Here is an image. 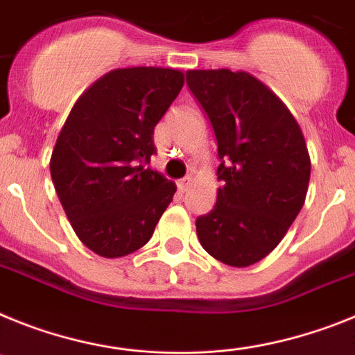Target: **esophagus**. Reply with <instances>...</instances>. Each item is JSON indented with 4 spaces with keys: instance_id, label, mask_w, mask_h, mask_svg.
I'll return each instance as SVG.
<instances>
[{
    "instance_id": "34e87169",
    "label": "esophagus",
    "mask_w": 355,
    "mask_h": 355,
    "mask_svg": "<svg viewBox=\"0 0 355 355\" xmlns=\"http://www.w3.org/2000/svg\"><path fill=\"white\" fill-rule=\"evenodd\" d=\"M191 184H193V178L191 177H184V178H180V180H178V189L182 191V193H186L187 189H189V186Z\"/></svg>"
}]
</instances>
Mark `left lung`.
<instances>
[{
    "mask_svg": "<svg viewBox=\"0 0 355 355\" xmlns=\"http://www.w3.org/2000/svg\"><path fill=\"white\" fill-rule=\"evenodd\" d=\"M218 141L216 205L196 220L203 250L234 268L266 257L306 202L311 159L284 101L246 71L189 69Z\"/></svg>",
    "mask_w": 355,
    "mask_h": 355,
    "instance_id": "left-lung-1",
    "label": "left lung"
}]
</instances>
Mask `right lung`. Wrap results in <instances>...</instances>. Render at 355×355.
<instances>
[{
    "instance_id": "1",
    "label": "right lung",
    "mask_w": 355,
    "mask_h": 355,
    "mask_svg": "<svg viewBox=\"0 0 355 355\" xmlns=\"http://www.w3.org/2000/svg\"><path fill=\"white\" fill-rule=\"evenodd\" d=\"M184 85L171 67H125L98 78L73 105L49 171L78 239L101 257H123L152 237L177 186L144 168L153 128Z\"/></svg>"
}]
</instances>
